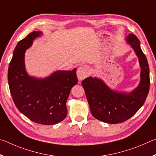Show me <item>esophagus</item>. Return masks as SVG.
<instances>
[{"mask_svg": "<svg viewBox=\"0 0 156 156\" xmlns=\"http://www.w3.org/2000/svg\"><path fill=\"white\" fill-rule=\"evenodd\" d=\"M89 73V69L86 65H81L77 70V76L79 80H83L87 77Z\"/></svg>", "mask_w": 156, "mask_h": 156, "instance_id": "obj_1", "label": "esophagus"}]
</instances>
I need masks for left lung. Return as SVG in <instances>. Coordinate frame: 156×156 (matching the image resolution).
<instances>
[{"label":"left lung","mask_w":156,"mask_h":156,"mask_svg":"<svg viewBox=\"0 0 156 156\" xmlns=\"http://www.w3.org/2000/svg\"><path fill=\"white\" fill-rule=\"evenodd\" d=\"M126 40L136 51L141 67V80L135 90L129 94L118 93L96 78L88 77L82 81L92 115L106 123L118 124L129 119L143 105L149 91V68L140 42L133 34Z\"/></svg>","instance_id":"1"}]
</instances>
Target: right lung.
I'll list each match as a JSON object with an SVG mask.
<instances>
[{
	"label": "right lung",
	"mask_w": 156,
	"mask_h": 156,
	"mask_svg": "<svg viewBox=\"0 0 156 156\" xmlns=\"http://www.w3.org/2000/svg\"><path fill=\"white\" fill-rule=\"evenodd\" d=\"M40 34L41 31H33L18 43L9 65V87L16 107L26 117L41 125H55L67 115L66 102L78 78L76 69L58 71L39 80L27 75L25 51Z\"/></svg>",
	"instance_id": "1"
}]
</instances>
